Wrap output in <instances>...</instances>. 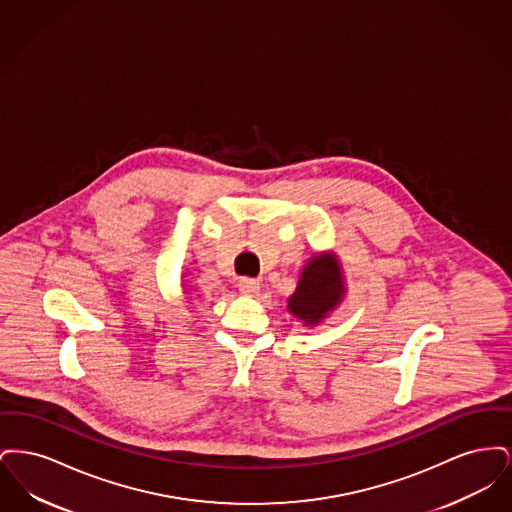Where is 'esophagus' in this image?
Wrapping results in <instances>:
<instances>
[{"label":"esophagus","mask_w":512,"mask_h":512,"mask_svg":"<svg viewBox=\"0 0 512 512\" xmlns=\"http://www.w3.org/2000/svg\"><path fill=\"white\" fill-rule=\"evenodd\" d=\"M238 288H240V292L244 293V295H257L259 290H261V284L257 280H251V278H242L238 282Z\"/></svg>","instance_id":"1"}]
</instances>
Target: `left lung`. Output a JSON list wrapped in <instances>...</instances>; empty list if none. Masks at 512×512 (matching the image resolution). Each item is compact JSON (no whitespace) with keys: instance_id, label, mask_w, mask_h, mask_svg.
I'll return each mask as SVG.
<instances>
[{"instance_id":"left-lung-1","label":"left lung","mask_w":512,"mask_h":512,"mask_svg":"<svg viewBox=\"0 0 512 512\" xmlns=\"http://www.w3.org/2000/svg\"><path fill=\"white\" fill-rule=\"evenodd\" d=\"M341 295L340 265L330 257H313L299 278L297 290L288 301V309L295 317L317 324L340 303Z\"/></svg>"}]
</instances>
